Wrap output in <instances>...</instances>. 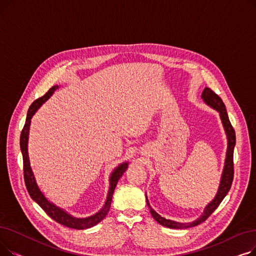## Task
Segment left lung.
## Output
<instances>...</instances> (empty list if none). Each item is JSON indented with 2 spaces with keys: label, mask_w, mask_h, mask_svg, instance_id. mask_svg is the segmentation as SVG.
<instances>
[{
  "label": "left lung",
  "mask_w": 256,
  "mask_h": 256,
  "mask_svg": "<svg viewBox=\"0 0 256 256\" xmlns=\"http://www.w3.org/2000/svg\"><path fill=\"white\" fill-rule=\"evenodd\" d=\"M201 98H204V100L208 104L212 106L214 109H216L220 113V117H221V120H222V124L224 126L226 135H227V140H228L227 152H226V158H225V166H224L220 186H219V190H218V193H217L216 197H214V199L206 208V210L202 214V216L199 217L196 221H194L192 223H178V222L167 220L163 217H160L158 212H156L150 208V204H148V200H147V206H148V208H150V210L152 214L154 219L158 223H160V225L169 227V228H176V230H184V228L197 226L198 224L204 222L214 212V210H216L219 206V204L222 202V200L224 199V197L226 196L228 191L230 190L232 184V180H234V145H236V132H234V128H232V126L230 124V118H228L225 104H224L223 100H221V98L218 96V94L214 93L210 88H204Z\"/></svg>",
  "instance_id": "8db88e82"
}]
</instances>
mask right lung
<instances>
[{"label": "right lung", "mask_w": 256, "mask_h": 256, "mask_svg": "<svg viewBox=\"0 0 256 256\" xmlns=\"http://www.w3.org/2000/svg\"><path fill=\"white\" fill-rule=\"evenodd\" d=\"M57 88H58V86L52 87L44 94V96L34 100L29 108L28 114H26V122H24V128L22 130L20 139V150H22V163H24V184H26V190H28L31 198L35 201L37 204H39V206L42 208L52 220H55L59 224H62L66 227L74 228V230H86V228L96 225L106 216V214H108V212H109L110 206H111L112 197H113L115 186H116L119 178L122 176V174L126 170L128 163L121 164L113 171L112 176L110 178V190H109V193H108L106 204H104V208L98 212L93 214V216H91V217L83 218V219L74 218V217L70 216V214L65 212L63 210L57 208L55 204H52L50 202V201H48V199L44 197V195L42 192H40L39 188L37 186V184L34 178V174L32 172L31 166H30L29 156H28V137H29V128H30V124H31V118L33 117V115L35 114L38 108L42 106L46 100H48L50 98V96Z\"/></svg>", "instance_id": "right-lung-1"}]
</instances>
